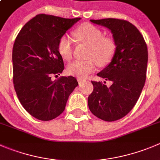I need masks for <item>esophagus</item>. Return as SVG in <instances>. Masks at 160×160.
Wrapping results in <instances>:
<instances>
[{
	"label": "esophagus",
	"mask_w": 160,
	"mask_h": 160,
	"mask_svg": "<svg viewBox=\"0 0 160 160\" xmlns=\"http://www.w3.org/2000/svg\"><path fill=\"white\" fill-rule=\"evenodd\" d=\"M77 80H78L79 84H81V83H83V82L86 81V80H84V79H81V78H78L77 79Z\"/></svg>",
	"instance_id": "34e87169"
}]
</instances>
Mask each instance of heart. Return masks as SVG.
I'll use <instances>...</instances> for the list:
<instances>
[{
  "instance_id": "b5f03b06",
  "label": "heart",
  "mask_w": 160,
  "mask_h": 160,
  "mask_svg": "<svg viewBox=\"0 0 160 160\" xmlns=\"http://www.w3.org/2000/svg\"><path fill=\"white\" fill-rule=\"evenodd\" d=\"M76 37L86 44L89 45L88 52V60H77L67 67L69 75L79 78H85L95 69L96 63L100 66H106L111 62L115 55L116 44L114 40L103 37L99 29L91 24H83L74 32ZM60 55L66 60H70L72 56V41L68 35L60 38L58 44Z\"/></svg>"
}]
</instances>
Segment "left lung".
Listing matches in <instances>:
<instances>
[{
	"label": "left lung",
	"instance_id": "1",
	"mask_svg": "<svg viewBox=\"0 0 160 160\" xmlns=\"http://www.w3.org/2000/svg\"><path fill=\"white\" fill-rule=\"evenodd\" d=\"M90 21L111 31L116 44L109 64L97 76L112 81H91L94 90L88 98L91 112L112 122L126 116L138 100L146 79L148 49L138 29L126 20L116 18Z\"/></svg>",
	"mask_w": 160,
	"mask_h": 160
}]
</instances>
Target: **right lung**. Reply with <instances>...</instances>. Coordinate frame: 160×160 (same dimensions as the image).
Returning <instances> with one entry per match:
<instances>
[{"mask_svg": "<svg viewBox=\"0 0 160 160\" xmlns=\"http://www.w3.org/2000/svg\"><path fill=\"white\" fill-rule=\"evenodd\" d=\"M80 18H64L40 14L24 25L12 50L14 88L23 108L33 117L48 121L65 110L69 96L78 85L64 69L58 50L60 38Z\"/></svg>", "mask_w": 160, "mask_h": 160, "instance_id": "add662e5", "label": "right lung"}]
</instances>
